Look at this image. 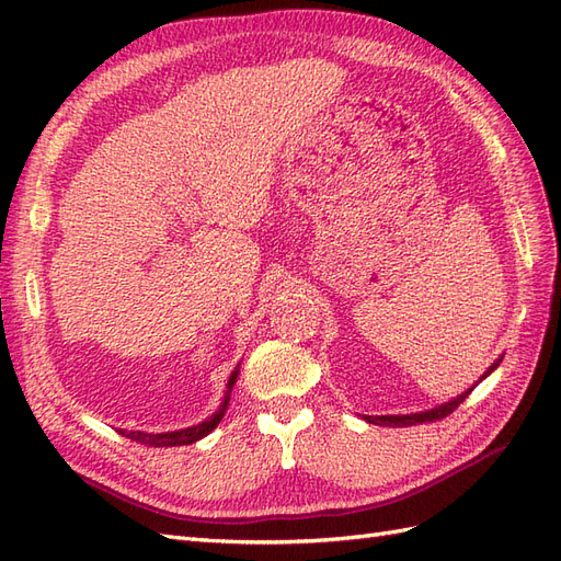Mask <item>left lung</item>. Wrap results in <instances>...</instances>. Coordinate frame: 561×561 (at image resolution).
<instances>
[{
    "instance_id": "left-lung-1",
    "label": "left lung",
    "mask_w": 561,
    "mask_h": 561,
    "mask_svg": "<svg viewBox=\"0 0 561 561\" xmlns=\"http://www.w3.org/2000/svg\"><path fill=\"white\" fill-rule=\"evenodd\" d=\"M501 360H503V355L501 358H496L494 360V365H491L484 375L480 377V381L482 379H486L491 371H494L499 365H501ZM478 381V383H480ZM474 383V386H478ZM474 386H470L468 390H463L461 396H456V398H451L449 402H443V404H437V407H433V410H426V412H412V414H383V416H363V419H367L369 423H377V426H390V428H402V426H416V423H423V421H437V419H445L447 414H451L458 404H461L470 393H472V388Z\"/></svg>"
}]
</instances>
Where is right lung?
<instances>
[{"mask_svg": "<svg viewBox=\"0 0 561 561\" xmlns=\"http://www.w3.org/2000/svg\"><path fill=\"white\" fill-rule=\"evenodd\" d=\"M239 367H236L231 371L229 377V383H227V393H225V400L222 404L217 407V412L213 416H208L206 421L196 423V426H190V428H182V431H168V433H145V431H122L124 437H130L135 439V443L140 445H149V447H180V445H192V443H198L201 437H206L208 433H213L217 428V423L222 421L227 407H229V398H231V388L236 383V379H239Z\"/></svg>", "mask_w": 561, "mask_h": 561, "instance_id": "right-lung-1", "label": "right lung"}]
</instances>
